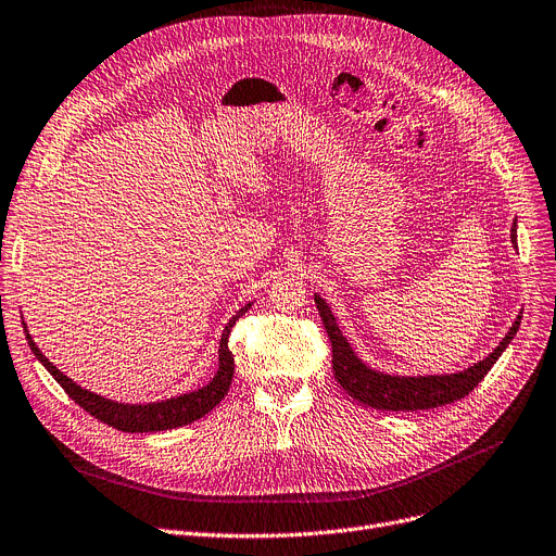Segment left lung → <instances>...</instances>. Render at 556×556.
<instances>
[{"instance_id": "obj_1", "label": "left lung", "mask_w": 556, "mask_h": 556, "mask_svg": "<svg viewBox=\"0 0 556 556\" xmlns=\"http://www.w3.org/2000/svg\"><path fill=\"white\" fill-rule=\"evenodd\" d=\"M511 240L514 245H518L516 225L511 227ZM316 306L320 311V318L331 341V368L338 383H341L343 391L356 402L372 408H381V412H422V408L443 406L466 397L470 391H475V386L489 375V370L493 368L500 354L506 350V345L514 341L522 318L518 316L509 333L502 338V343L484 361H479V364L470 366L464 372L433 377H393L370 370L366 364H361L350 343L343 338L341 329H338L327 302L320 295H316Z\"/></svg>"}]
</instances>
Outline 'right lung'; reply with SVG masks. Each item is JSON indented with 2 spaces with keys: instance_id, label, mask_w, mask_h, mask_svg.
I'll list each match as a JSON object with an SVG mask.
<instances>
[{
  "instance_id": "1",
  "label": "right lung",
  "mask_w": 556,
  "mask_h": 556,
  "mask_svg": "<svg viewBox=\"0 0 556 556\" xmlns=\"http://www.w3.org/2000/svg\"><path fill=\"white\" fill-rule=\"evenodd\" d=\"M252 304L240 308L236 316L229 320V325L223 331V341H220V368L218 375L213 377V381H208L204 389L192 391L173 400L165 402H154V404H117L111 400H104L100 395H94L90 391H84L81 386H77L72 379H67L61 370H56V366L50 364L36 343L31 341V336L27 333V341L31 352L36 354V358L40 364L50 370V375L61 383V389L75 400L84 412H88L90 416H94L98 420L106 422L113 429L119 431H129V433H144V431H165V429H175V427H184L200 420L202 416H206L208 412H213L215 406L223 402V397L227 395L231 379H233V354L229 350V333L231 327L236 325V320L243 316V313L250 308Z\"/></svg>"
}]
</instances>
